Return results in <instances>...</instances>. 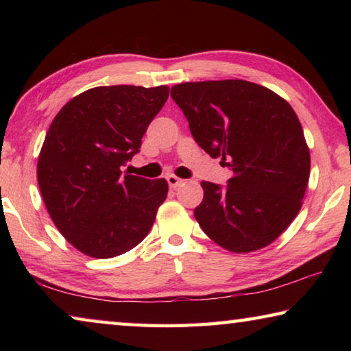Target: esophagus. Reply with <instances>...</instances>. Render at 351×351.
Here are the masks:
<instances>
[{
    "label": "esophagus",
    "instance_id": "34e87169",
    "mask_svg": "<svg viewBox=\"0 0 351 351\" xmlns=\"http://www.w3.org/2000/svg\"><path fill=\"white\" fill-rule=\"evenodd\" d=\"M167 182H169V186L171 189H175V187L180 186V184H182V180H181V178L175 176V175H167Z\"/></svg>",
    "mask_w": 351,
    "mask_h": 351
}]
</instances>
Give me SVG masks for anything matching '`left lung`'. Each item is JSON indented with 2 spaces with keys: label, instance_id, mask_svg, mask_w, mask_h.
I'll return each instance as SVG.
<instances>
[{
  "label": "left lung",
  "instance_id": "obj_1",
  "mask_svg": "<svg viewBox=\"0 0 351 351\" xmlns=\"http://www.w3.org/2000/svg\"><path fill=\"white\" fill-rule=\"evenodd\" d=\"M171 99L193 139L232 171L226 186L203 181L195 218L228 251L252 252L274 241L302 207L310 150L287 100L246 80L187 82Z\"/></svg>",
  "mask_w": 351,
  "mask_h": 351
}]
</instances>
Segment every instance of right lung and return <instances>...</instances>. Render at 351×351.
I'll list each match as a JSON object with an SVG mask.
<instances>
[{
	"label": "right lung",
	"mask_w": 351,
	"mask_h": 351,
	"mask_svg": "<svg viewBox=\"0 0 351 351\" xmlns=\"http://www.w3.org/2000/svg\"><path fill=\"white\" fill-rule=\"evenodd\" d=\"M169 97V86H97L58 111L41 147L37 180L60 234L80 252L111 258L145 239L167 181L122 175Z\"/></svg>",
	"instance_id": "obj_1"
}]
</instances>
